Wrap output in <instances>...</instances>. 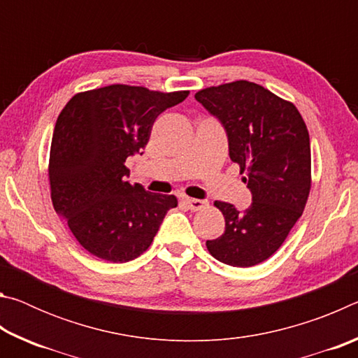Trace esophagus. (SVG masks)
I'll list each match as a JSON object with an SVG mask.
<instances>
[{"label": "esophagus", "instance_id": "34e87169", "mask_svg": "<svg viewBox=\"0 0 358 358\" xmlns=\"http://www.w3.org/2000/svg\"><path fill=\"white\" fill-rule=\"evenodd\" d=\"M185 202L187 203V207H189L192 211H199V210H203V208L208 207V202L203 201V199H189V197H187Z\"/></svg>", "mask_w": 358, "mask_h": 358}]
</instances>
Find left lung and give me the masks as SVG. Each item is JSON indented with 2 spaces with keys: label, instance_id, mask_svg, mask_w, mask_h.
Masks as SVG:
<instances>
[{
  "label": "left lung",
  "instance_id": "8db88e82",
  "mask_svg": "<svg viewBox=\"0 0 358 358\" xmlns=\"http://www.w3.org/2000/svg\"><path fill=\"white\" fill-rule=\"evenodd\" d=\"M196 99L221 121L230 159L240 166L252 194V203L245 211L215 202L226 230L216 240H207V248L226 265H257L280 250L310 196L306 124L292 102L248 80L201 90Z\"/></svg>",
  "mask_w": 358,
  "mask_h": 358
}]
</instances>
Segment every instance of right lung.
<instances>
[{"mask_svg":"<svg viewBox=\"0 0 358 358\" xmlns=\"http://www.w3.org/2000/svg\"><path fill=\"white\" fill-rule=\"evenodd\" d=\"M189 92L161 93L108 85L72 96L52 137L50 196L78 243L108 262H129L148 250L177 197L131 185L124 166L142 155L157 115Z\"/></svg>","mask_w":358,"mask_h":358,"instance_id":"add662e5","label":"right lung"}]
</instances>
